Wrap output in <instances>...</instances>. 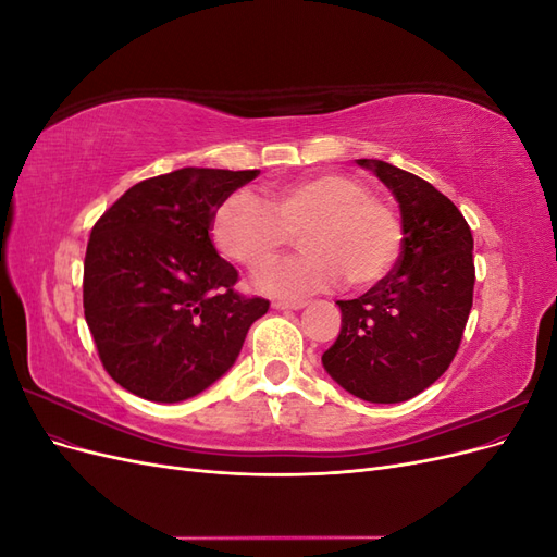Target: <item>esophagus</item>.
Here are the masks:
<instances>
[{
    "instance_id": "obj_1",
    "label": "esophagus",
    "mask_w": 557,
    "mask_h": 557,
    "mask_svg": "<svg viewBox=\"0 0 557 557\" xmlns=\"http://www.w3.org/2000/svg\"><path fill=\"white\" fill-rule=\"evenodd\" d=\"M272 307L278 309V311H299V309L307 307V301H305V299H297V301H274Z\"/></svg>"
}]
</instances>
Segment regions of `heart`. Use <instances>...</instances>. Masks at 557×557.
I'll use <instances>...</instances> for the list:
<instances>
[{
    "label": "heart",
    "mask_w": 557,
    "mask_h": 557,
    "mask_svg": "<svg viewBox=\"0 0 557 557\" xmlns=\"http://www.w3.org/2000/svg\"><path fill=\"white\" fill-rule=\"evenodd\" d=\"M299 232L297 258L260 269L256 285L281 299L334 288L344 276L356 288L381 281L399 258L401 223L393 207L369 197L344 174H315L269 190L267 205L248 190L215 209L211 237L225 258L248 269L272 262Z\"/></svg>",
    "instance_id": "obj_1"
}]
</instances>
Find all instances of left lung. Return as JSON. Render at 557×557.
<instances>
[{
    "label": "left lung",
    "instance_id": "obj_1",
    "mask_svg": "<svg viewBox=\"0 0 557 557\" xmlns=\"http://www.w3.org/2000/svg\"><path fill=\"white\" fill-rule=\"evenodd\" d=\"M358 164L397 199L401 256L372 290L336 301L342 330L323 367L346 393L397 404L430 387L458 352L474 297V237L432 183L383 160Z\"/></svg>",
    "mask_w": 557,
    "mask_h": 557
}]
</instances>
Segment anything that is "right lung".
I'll return each mask as SVG.
<instances>
[{
    "label": "right lung",
    "instance_id": "1",
    "mask_svg": "<svg viewBox=\"0 0 557 557\" xmlns=\"http://www.w3.org/2000/svg\"><path fill=\"white\" fill-rule=\"evenodd\" d=\"M258 170H183L146 178L90 232L83 264L86 323L109 376L132 395L174 404L230 372L269 301L234 293L218 256L215 209Z\"/></svg>",
    "mask_w": 557,
    "mask_h": 557
}]
</instances>
